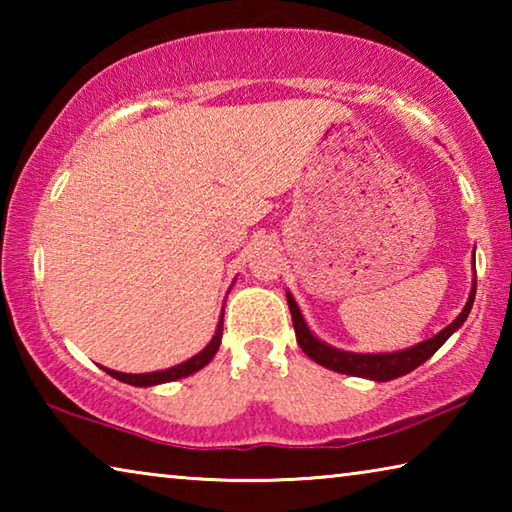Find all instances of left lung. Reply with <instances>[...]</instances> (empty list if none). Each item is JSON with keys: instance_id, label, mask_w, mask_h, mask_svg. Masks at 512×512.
I'll use <instances>...</instances> for the list:
<instances>
[{"instance_id": "8db88e82", "label": "left lung", "mask_w": 512, "mask_h": 512, "mask_svg": "<svg viewBox=\"0 0 512 512\" xmlns=\"http://www.w3.org/2000/svg\"><path fill=\"white\" fill-rule=\"evenodd\" d=\"M474 296H476V284H472L470 298H467L461 314L456 316L454 323H449L445 329H440L436 336H431V339L413 345V348H409V350L384 352V354H357V352H345V350L332 348V345L323 343L320 339H316L314 334H311V329L307 327L305 318H302L300 309L291 293H287V302L291 309L293 329H296L298 345L309 359H314L316 363H320V366H325L334 372H343V375L366 377L372 381H391L395 377H402V375H406V372H411L418 366H422L424 361L436 354L440 345H443L449 336H452L456 329L465 323V318H467V314H470V309L474 305Z\"/></svg>"}]
</instances>
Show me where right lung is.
Here are the masks:
<instances>
[{
	"instance_id": "right-lung-1",
	"label": "right lung",
	"mask_w": 512,
	"mask_h": 512,
	"mask_svg": "<svg viewBox=\"0 0 512 512\" xmlns=\"http://www.w3.org/2000/svg\"><path fill=\"white\" fill-rule=\"evenodd\" d=\"M221 336H223V314L219 325H216V332L212 336V341L205 345V348L194 354L192 359H187L183 363H178V366L167 368V370H158V372H144V375H128V372H117V370H110V368H103L108 372L110 377H115L119 381H124V384H131V386H155V384H167V381H176L180 377H187V375H194L196 370L205 368L207 363L212 361V357L219 350L221 345Z\"/></svg>"
}]
</instances>
